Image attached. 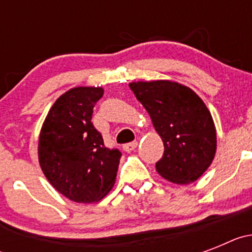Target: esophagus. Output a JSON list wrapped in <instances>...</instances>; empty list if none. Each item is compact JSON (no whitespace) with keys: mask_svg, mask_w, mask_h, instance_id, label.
Returning a JSON list of instances; mask_svg holds the SVG:
<instances>
[{"mask_svg":"<svg viewBox=\"0 0 252 252\" xmlns=\"http://www.w3.org/2000/svg\"><path fill=\"white\" fill-rule=\"evenodd\" d=\"M136 148H137V141L128 142V144H125L124 145V150L126 151V153H131V151H133Z\"/></svg>","mask_w":252,"mask_h":252,"instance_id":"34e87169","label":"esophagus"}]
</instances>
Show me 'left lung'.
Listing matches in <instances>:
<instances>
[{"label": "left lung", "instance_id": "obj_1", "mask_svg": "<svg viewBox=\"0 0 252 252\" xmlns=\"http://www.w3.org/2000/svg\"><path fill=\"white\" fill-rule=\"evenodd\" d=\"M133 94L150 115L164 142L157 171L171 183L195 182L208 169L217 149L211 112L190 88L171 81L132 82Z\"/></svg>", "mask_w": 252, "mask_h": 252}]
</instances>
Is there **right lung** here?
<instances>
[{
    "instance_id": "right-lung-1",
    "label": "right lung",
    "mask_w": 252,
    "mask_h": 252,
    "mask_svg": "<svg viewBox=\"0 0 252 252\" xmlns=\"http://www.w3.org/2000/svg\"><path fill=\"white\" fill-rule=\"evenodd\" d=\"M101 87H75L51 106L39 136V162L49 183L78 203H94L115 184L121 151L104 146L92 124Z\"/></svg>"
}]
</instances>
